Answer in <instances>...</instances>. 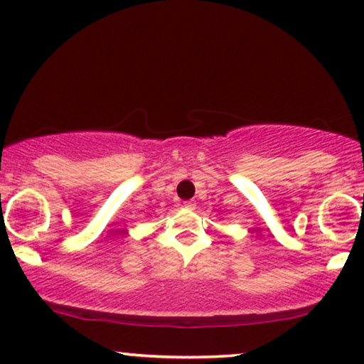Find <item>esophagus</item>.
<instances>
[{
    "label": "esophagus",
    "mask_w": 364,
    "mask_h": 364,
    "mask_svg": "<svg viewBox=\"0 0 364 364\" xmlns=\"http://www.w3.org/2000/svg\"><path fill=\"white\" fill-rule=\"evenodd\" d=\"M185 208H188V210H195L196 208V201H193V200H190V201H185Z\"/></svg>",
    "instance_id": "obj_1"
}]
</instances>
